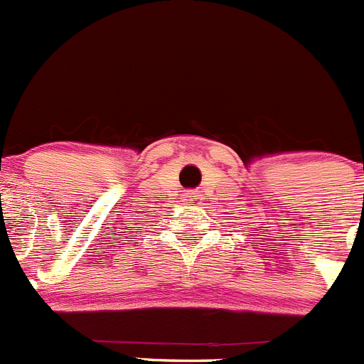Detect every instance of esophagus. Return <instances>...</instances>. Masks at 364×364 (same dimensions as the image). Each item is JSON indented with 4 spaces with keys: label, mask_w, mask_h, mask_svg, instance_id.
<instances>
[{
    "label": "esophagus",
    "mask_w": 364,
    "mask_h": 364,
    "mask_svg": "<svg viewBox=\"0 0 364 364\" xmlns=\"http://www.w3.org/2000/svg\"><path fill=\"white\" fill-rule=\"evenodd\" d=\"M196 200H198V196H194V194H192V192H188V194H185V203L192 205Z\"/></svg>",
    "instance_id": "obj_1"
}]
</instances>
